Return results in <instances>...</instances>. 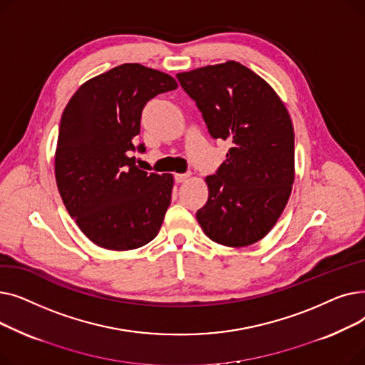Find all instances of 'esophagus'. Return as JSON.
<instances>
[{"instance_id":"esophagus-1","label":"esophagus","mask_w":365,"mask_h":365,"mask_svg":"<svg viewBox=\"0 0 365 365\" xmlns=\"http://www.w3.org/2000/svg\"><path fill=\"white\" fill-rule=\"evenodd\" d=\"M189 179H190V173H185V175H176V176H175V180H176L178 183H183V182L189 180Z\"/></svg>"}]
</instances>
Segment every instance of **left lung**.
I'll return each mask as SVG.
<instances>
[{
	"label": "left lung",
	"mask_w": 365,
	"mask_h": 365,
	"mask_svg": "<svg viewBox=\"0 0 365 365\" xmlns=\"http://www.w3.org/2000/svg\"><path fill=\"white\" fill-rule=\"evenodd\" d=\"M210 134L231 145L208 200L197 212L204 234L241 248L278 222L294 182V128L284 102L262 76L235 61L178 73Z\"/></svg>",
	"instance_id": "1"
}]
</instances>
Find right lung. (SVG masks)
Here are the masks:
<instances>
[{"label": "right lung", "instance_id": "1", "mask_svg": "<svg viewBox=\"0 0 365 365\" xmlns=\"http://www.w3.org/2000/svg\"><path fill=\"white\" fill-rule=\"evenodd\" d=\"M176 88L168 73L124 63L93 76L69 99L54 176L69 216L96 245L127 252L158 235L175 178L140 170L128 150L136 149L146 102Z\"/></svg>", "mask_w": 365, "mask_h": 365}]
</instances>
